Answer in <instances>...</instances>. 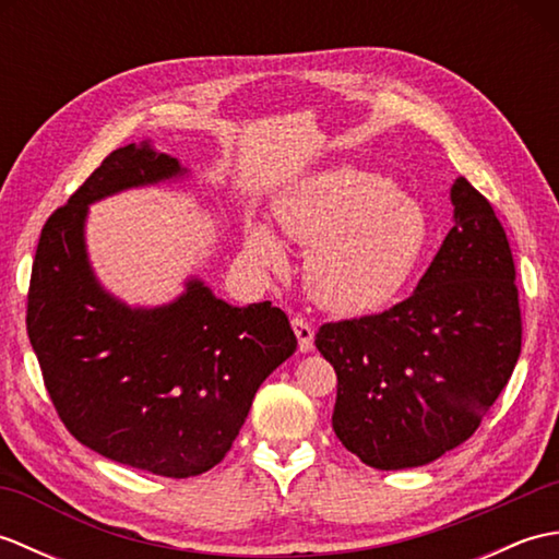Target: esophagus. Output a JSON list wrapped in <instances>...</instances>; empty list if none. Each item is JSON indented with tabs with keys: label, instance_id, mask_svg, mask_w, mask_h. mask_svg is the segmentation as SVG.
Listing matches in <instances>:
<instances>
[{
	"label": "esophagus",
	"instance_id": "34e87169",
	"mask_svg": "<svg viewBox=\"0 0 559 559\" xmlns=\"http://www.w3.org/2000/svg\"><path fill=\"white\" fill-rule=\"evenodd\" d=\"M290 324H293L295 336H298L300 353H310L314 348V329H312V324L302 317H293Z\"/></svg>",
	"mask_w": 559,
	"mask_h": 559
}]
</instances>
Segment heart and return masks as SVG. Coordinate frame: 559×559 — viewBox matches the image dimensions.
I'll return each instance as SVG.
<instances>
[{"instance_id":"heart-1","label":"heart","mask_w":559,"mask_h":559,"mask_svg":"<svg viewBox=\"0 0 559 559\" xmlns=\"http://www.w3.org/2000/svg\"><path fill=\"white\" fill-rule=\"evenodd\" d=\"M273 211L293 240L310 245L307 288L331 312L367 314L386 307L420 264L430 225L413 199L382 175L343 165L288 187ZM245 242L261 266H286L276 230L249 221Z\"/></svg>"}]
</instances>
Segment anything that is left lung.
Returning <instances> with one entry per match:
<instances>
[{"mask_svg": "<svg viewBox=\"0 0 559 559\" xmlns=\"http://www.w3.org/2000/svg\"><path fill=\"white\" fill-rule=\"evenodd\" d=\"M451 206L454 225L408 300L314 338L338 377L334 432L379 471L425 466L466 442L521 353L502 223L466 177L451 185Z\"/></svg>", "mask_w": 559, "mask_h": 559, "instance_id": "left-lung-1", "label": "left lung"}]
</instances>
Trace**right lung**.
<instances>
[{"label": "right lung", "instance_id": "obj_1", "mask_svg": "<svg viewBox=\"0 0 559 559\" xmlns=\"http://www.w3.org/2000/svg\"><path fill=\"white\" fill-rule=\"evenodd\" d=\"M185 175L148 141L112 151L47 218L26 314L67 430L105 459L165 478L216 466L261 382L298 348L278 307L228 305L197 276L158 307H132L103 288L86 249L88 206Z\"/></svg>", "mask_w": 559, "mask_h": 559}]
</instances>
